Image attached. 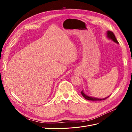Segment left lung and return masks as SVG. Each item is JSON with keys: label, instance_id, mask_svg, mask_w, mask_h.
I'll return each mask as SVG.
<instances>
[{"label": "left lung", "instance_id": "8db88e82", "mask_svg": "<svg viewBox=\"0 0 132 132\" xmlns=\"http://www.w3.org/2000/svg\"><path fill=\"white\" fill-rule=\"evenodd\" d=\"M107 36L108 38L112 39V40L113 42H114L115 43L118 44V42L116 38L115 35H114V34L112 31H108L107 32ZM81 94L82 95V96L84 97L85 99L87 100H91V101H101V100H104L107 98L108 97L110 96H108V97H107L106 98H95V97H90V96H89L86 95L85 94H84V92H83V90L81 92Z\"/></svg>", "mask_w": 132, "mask_h": 132}]
</instances>
